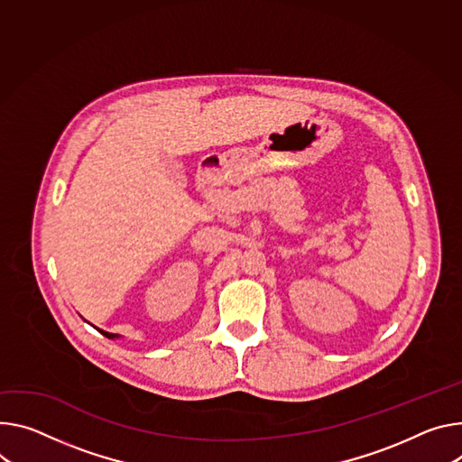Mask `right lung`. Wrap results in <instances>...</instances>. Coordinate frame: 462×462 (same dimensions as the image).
I'll list each match as a JSON object with an SVG mask.
<instances>
[{
    "label": "right lung",
    "instance_id": "right-lung-1",
    "mask_svg": "<svg viewBox=\"0 0 462 462\" xmlns=\"http://www.w3.org/2000/svg\"><path fill=\"white\" fill-rule=\"evenodd\" d=\"M105 335H106V337H110V339H114V337H117V335H114V333H108V331H103Z\"/></svg>",
    "mask_w": 462,
    "mask_h": 462
}]
</instances>
